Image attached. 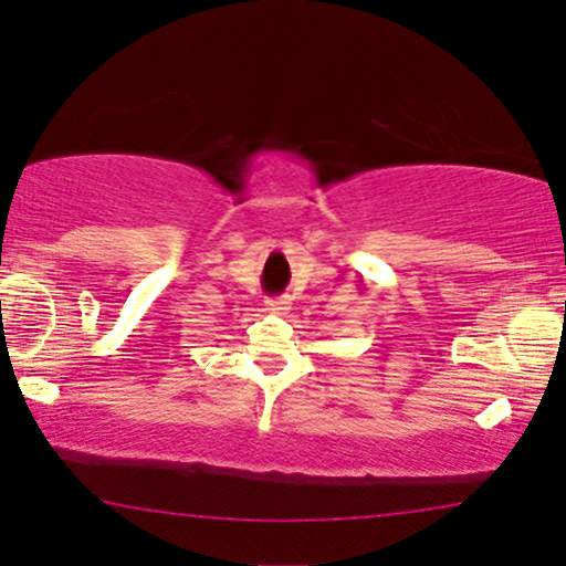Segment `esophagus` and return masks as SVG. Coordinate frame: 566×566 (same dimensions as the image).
Returning <instances> with one entry per match:
<instances>
[{
	"instance_id": "obj_1",
	"label": "esophagus",
	"mask_w": 566,
	"mask_h": 566,
	"mask_svg": "<svg viewBox=\"0 0 566 566\" xmlns=\"http://www.w3.org/2000/svg\"><path fill=\"white\" fill-rule=\"evenodd\" d=\"M289 306H291V301L285 298V296H277V298H270V301H268L270 312H277V314H283Z\"/></svg>"
}]
</instances>
